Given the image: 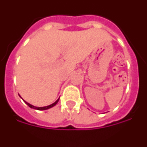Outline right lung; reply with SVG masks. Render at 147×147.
<instances>
[{"instance_id": "obj_1", "label": "right lung", "mask_w": 147, "mask_h": 147, "mask_svg": "<svg viewBox=\"0 0 147 147\" xmlns=\"http://www.w3.org/2000/svg\"><path fill=\"white\" fill-rule=\"evenodd\" d=\"M59 98H58L57 100H56V102H53L52 104H51V105H49V106H47V107H34V106H32V105H31L30 103H28V102H26V104H27L29 107H31V108H33V109H36V110H39V111H41V110H47V109H49V108H51V107H54V106L56 105V103L58 102V101H59Z\"/></svg>"}]
</instances>
